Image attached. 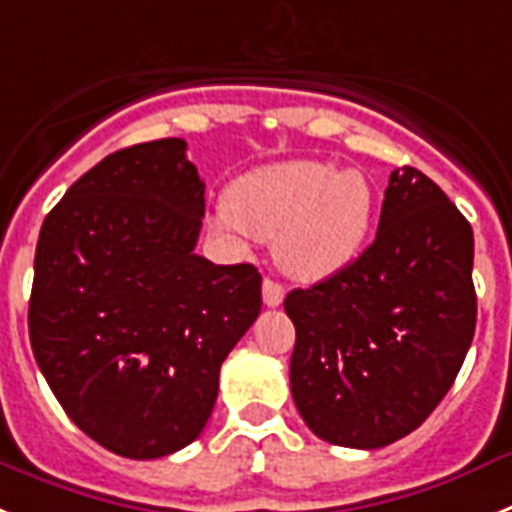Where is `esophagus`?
<instances>
[{
    "instance_id": "esophagus-1",
    "label": "esophagus",
    "mask_w": 512,
    "mask_h": 512,
    "mask_svg": "<svg viewBox=\"0 0 512 512\" xmlns=\"http://www.w3.org/2000/svg\"><path fill=\"white\" fill-rule=\"evenodd\" d=\"M283 299H286V288L281 286L278 281H273V278H265L262 281V301H265V306H281Z\"/></svg>"
}]
</instances>
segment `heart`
I'll use <instances>...</instances> for the list:
<instances>
[{
    "mask_svg": "<svg viewBox=\"0 0 512 512\" xmlns=\"http://www.w3.org/2000/svg\"><path fill=\"white\" fill-rule=\"evenodd\" d=\"M373 211L376 193L361 170L288 159L234 180L211 224L237 242H273L275 260L291 278L324 281L363 250Z\"/></svg>",
    "mask_w": 512,
    "mask_h": 512,
    "instance_id": "heart-1",
    "label": "heart"
}]
</instances>
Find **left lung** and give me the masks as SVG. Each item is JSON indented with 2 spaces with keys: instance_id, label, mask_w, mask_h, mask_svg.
Segmentation results:
<instances>
[{
  "instance_id": "obj_1",
  "label": "left lung",
  "mask_w": 512,
  "mask_h": 512,
  "mask_svg": "<svg viewBox=\"0 0 512 512\" xmlns=\"http://www.w3.org/2000/svg\"><path fill=\"white\" fill-rule=\"evenodd\" d=\"M474 234L415 167L394 170L379 231L355 262L286 296L291 394L317 438L381 448L428 420L477 327Z\"/></svg>"
}]
</instances>
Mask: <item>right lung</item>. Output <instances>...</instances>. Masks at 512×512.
Segmentation results:
<instances>
[{
	"mask_svg": "<svg viewBox=\"0 0 512 512\" xmlns=\"http://www.w3.org/2000/svg\"><path fill=\"white\" fill-rule=\"evenodd\" d=\"M182 139L108 154L48 213L28 330L82 433L126 459L193 443L219 371L262 306L255 265L195 255L206 185Z\"/></svg>",
	"mask_w": 512,
	"mask_h": 512,
	"instance_id": "right-lung-1",
	"label": "right lung"
}]
</instances>
